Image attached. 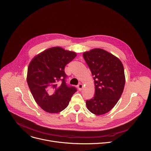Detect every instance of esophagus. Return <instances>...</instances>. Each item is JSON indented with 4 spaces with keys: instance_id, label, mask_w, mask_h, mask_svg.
I'll list each match as a JSON object with an SVG mask.
<instances>
[{
    "instance_id": "34e87169",
    "label": "esophagus",
    "mask_w": 151,
    "mask_h": 151,
    "mask_svg": "<svg viewBox=\"0 0 151 151\" xmlns=\"http://www.w3.org/2000/svg\"><path fill=\"white\" fill-rule=\"evenodd\" d=\"M77 87H78V90H79V91H81V90L82 89V88H83V85H82V83H79V84L78 85Z\"/></svg>"
}]
</instances>
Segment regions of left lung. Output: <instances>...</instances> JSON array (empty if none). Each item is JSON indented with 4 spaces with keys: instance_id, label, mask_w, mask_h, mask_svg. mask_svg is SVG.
Returning <instances> with one entry per match:
<instances>
[{
    "instance_id": "1",
    "label": "left lung",
    "mask_w": 151,
    "mask_h": 151,
    "mask_svg": "<svg viewBox=\"0 0 151 151\" xmlns=\"http://www.w3.org/2000/svg\"><path fill=\"white\" fill-rule=\"evenodd\" d=\"M93 76L96 92L94 97L86 101L88 110L96 115L108 112L120 98L125 77L122 62L112 54L94 49L83 54Z\"/></svg>"
}]
</instances>
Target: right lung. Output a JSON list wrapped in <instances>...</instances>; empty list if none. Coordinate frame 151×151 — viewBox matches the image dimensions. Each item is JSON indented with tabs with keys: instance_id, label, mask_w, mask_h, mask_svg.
Segmentation results:
<instances>
[{
	"instance_id": "right-lung-1",
	"label": "right lung",
	"mask_w": 151,
	"mask_h": 151,
	"mask_svg": "<svg viewBox=\"0 0 151 151\" xmlns=\"http://www.w3.org/2000/svg\"><path fill=\"white\" fill-rule=\"evenodd\" d=\"M76 57L74 52L60 47L46 50L30 62L27 82L39 106L46 112L58 113L69 105L76 87L66 83L65 66Z\"/></svg>"
}]
</instances>
